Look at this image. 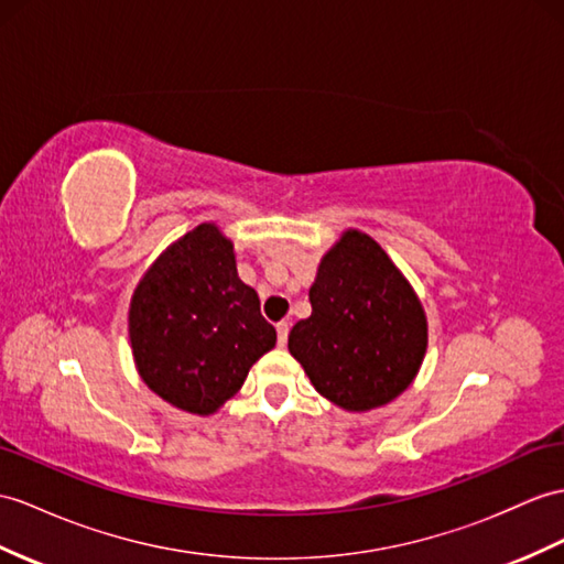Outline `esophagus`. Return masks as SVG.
<instances>
[{
	"instance_id": "1",
	"label": "esophagus",
	"mask_w": 564,
	"mask_h": 564,
	"mask_svg": "<svg viewBox=\"0 0 564 564\" xmlns=\"http://www.w3.org/2000/svg\"><path fill=\"white\" fill-rule=\"evenodd\" d=\"M286 337H290V325H286V323H278V345H280V347L286 345Z\"/></svg>"
}]
</instances>
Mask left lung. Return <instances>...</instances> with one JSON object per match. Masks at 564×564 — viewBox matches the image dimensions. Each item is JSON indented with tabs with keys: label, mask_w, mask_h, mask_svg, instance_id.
I'll return each mask as SVG.
<instances>
[{
	"label": "left lung",
	"mask_w": 564,
	"mask_h": 564,
	"mask_svg": "<svg viewBox=\"0 0 564 564\" xmlns=\"http://www.w3.org/2000/svg\"><path fill=\"white\" fill-rule=\"evenodd\" d=\"M308 299L313 311L292 327L290 351L325 400L370 411L414 382L429 323L378 241L347 229L323 256Z\"/></svg>",
	"instance_id": "1"
}]
</instances>
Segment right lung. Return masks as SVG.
<instances>
[{
	"label": "right lung",
	"instance_id": "obj_1",
	"mask_svg": "<svg viewBox=\"0 0 564 564\" xmlns=\"http://www.w3.org/2000/svg\"><path fill=\"white\" fill-rule=\"evenodd\" d=\"M129 339L145 386L164 402L208 416L235 397L278 341L260 299L237 272L235 243L213 223L176 239L131 296Z\"/></svg>",
	"mask_w": 564,
	"mask_h": 564
}]
</instances>
